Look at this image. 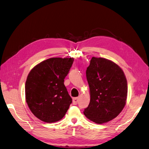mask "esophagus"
<instances>
[{
    "label": "esophagus",
    "instance_id": "34e87169",
    "mask_svg": "<svg viewBox=\"0 0 149 149\" xmlns=\"http://www.w3.org/2000/svg\"><path fill=\"white\" fill-rule=\"evenodd\" d=\"M79 101V97H74L73 98V104L74 105H77Z\"/></svg>",
    "mask_w": 149,
    "mask_h": 149
}]
</instances>
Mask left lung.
Returning a JSON list of instances; mask_svg holds the SVG:
<instances>
[{
    "label": "left lung",
    "mask_w": 149,
    "mask_h": 149,
    "mask_svg": "<svg viewBox=\"0 0 149 149\" xmlns=\"http://www.w3.org/2000/svg\"><path fill=\"white\" fill-rule=\"evenodd\" d=\"M86 77L91 100L84 114L98 124L112 120L123 110L127 101L128 86L123 71L111 60L93 57Z\"/></svg>",
    "instance_id": "8db88e82"
}]
</instances>
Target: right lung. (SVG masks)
<instances>
[{
  "label": "right lung",
  "instance_id": "1",
  "mask_svg": "<svg viewBox=\"0 0 149 149\" xmlns=\"http://www.w3.org/2000/svg\"><path fill=\"white\" fill-rule=\"evenodd\" d=\"M73 62V58H51L30 71L25 84L26 100L38 119L53 123L65 115L72 100L64 85V79Z\"/></svg>",
  "mask_w": 149,
  "mask_h": 149
}]
</instances>
